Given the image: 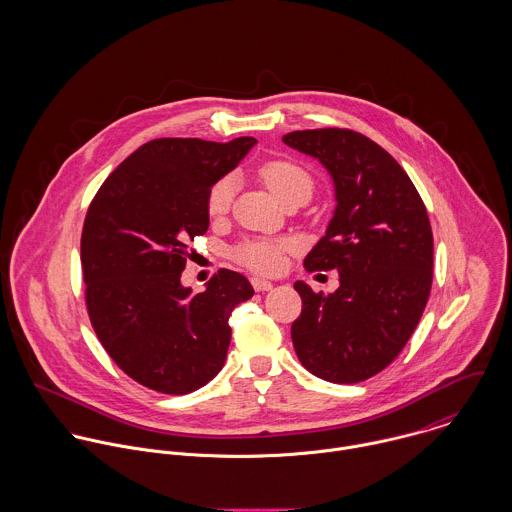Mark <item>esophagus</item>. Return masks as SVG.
<instances>
[{
	"instance_id": "esophagus-1",
	"label": "esophagus",
	"mask_w": 512,
	"mask_h": 512,
	"mask_svg": "<svg viewBox=\"0 0 512 512\" xmlns=\"http://www.w3.org/2000/svg\"><path fill=\"white\" fill-rule=\"evenodd\" d=\"M250 282H252V286H254L256 292H270V290L274 288V284L268 282V280H264V278H252Z\"/></svg>"
}]
</instances>
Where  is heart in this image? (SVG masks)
<instances>
[{"label": "heart", "instance_id": "heart-1", "mask_svg": "<svg viewBox=\"0 0 512 512\" xmlns=\"http://www.w3.org/2000/svg\"><path fill=\"white\" fill-rule=\"evenodd\" d=\"M260 181L268 187V191L282 203L292 195H311L313 181L311 175L297 163L286 159H272L258 167ZM234 197V181L232 177L219 179L207 195V213L211 217H222L228 213ZM288 250V242L284 240H246L232 250V256L238 264L260 272V274H274L282 268L284 252Z\"/></svg>", "mask_w": 512, "mask_h": 512}]
</instances>
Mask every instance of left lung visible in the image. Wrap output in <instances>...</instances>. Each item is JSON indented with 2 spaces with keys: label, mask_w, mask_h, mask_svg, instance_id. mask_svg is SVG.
<instances>
[{
  "label": "left lung",
  "mask_w": 512,
  "mask_h": 512,
  "mask_svg": "<svg viewBox=\"0 0 512 512\" xmlns=\"http://www.w3.org/2000/svg\"><path fill=\"white\" fill-rule=\"evenodd\" d=\"M282 140L327 167L337 199L303 266L337 270L341 286L323 295L293 284L301 297L293 349L315 376L355 384L390 365L420 323L434 278L432 224L408 173L363 134L321 128Z\"/></svg>",
  "instance_id": "left-lung-1"
}]
</instances>
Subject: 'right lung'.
<instances>
[{
  "mask_svg": "<svg viewBox=\"0 0 512 512\" xmlns=\"http://www.w3.org/2000/svg\"><path fill=\"white\" fill-rule=\"evenodd\" d=\"M256 144L159 138L122 161L94 195L80 238L84 299L96 337L130 378L163 394H189L219 374L228 317L250 282L220 268L191 293L181 272L189 242L209 228V189Z\"/></svg>",
  "mask_w": 512,
  "mask_h": 512,
  "instance_id": "add662e5",
  "label": "right lung"
}]
</instances>
